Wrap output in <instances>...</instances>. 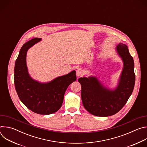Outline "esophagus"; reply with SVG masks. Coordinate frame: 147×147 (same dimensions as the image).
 <instances>
[{
    "mask_svg": "<svg viewBox=\"0 0 147 147\" xmlns=\"http://www.w3.org/2000/svg\"><path fill=\"white\" fill-rule=\"evenodd\" d=\"M83 74V71L81 69H78L76 70V76L77 77H81Z\"/></svg>",
    "mask_w": 147,
    "mask_h": 147,
    "instance_id": "1",
    "label": "esophagus"
}]
</instances>
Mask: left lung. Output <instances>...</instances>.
I'll return each mask as SVG.
<instances>
[{
	"mask_svg": "<svg viewBox=\"0 0 147 147\" xmlns=\"http://www.w3.org/2000/svg\"><path fill=\"white\" fill-rule=\"evenodd\" d=\"M116 51L123 63L116 87L111 89L104 86L96 76L78 79L81 86L83 106L89 113L96 116L106 117L117 113L126 103L134 87V60L127 46L120 43L116 47Z\"/></svg>",
	"mask_w": 147,
	"mask_h": 147,
	"instance_id": "obj_1",
	"label": "left lung"
}]
</instances>
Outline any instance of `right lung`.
Instances as JSON below:
<instances>
[{"mask_svg":"<svg viewBox=\"0 0 147 147\" xmlns=\"http://www.w3.org/2000/svg\"><path fill=\"white\" fill-rule=\"evenodd\" d=\"M41 40L33 38L21 48L15 63L14 85L20 99L27 108L38 114L50 115L61 108L66 90L77 78L75 70L48 82H40L30 76L26 62L27 51Z\"/></svg>","mask_w":147,"mask_h":147,"instance_id":"1","label":"right lung"}]
</instances>
